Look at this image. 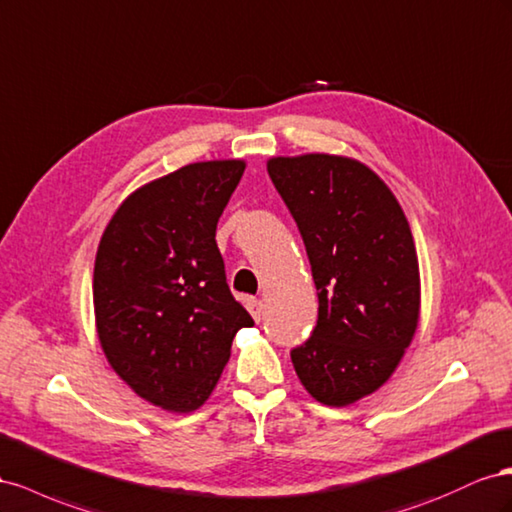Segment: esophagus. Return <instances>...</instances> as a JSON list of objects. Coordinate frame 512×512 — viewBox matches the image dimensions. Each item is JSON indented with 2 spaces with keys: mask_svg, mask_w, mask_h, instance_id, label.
Listing matches in <instances>:
<instances>
[{
  "mask_svg": "<svg viewBox=\"0 0 512 512\" xmlns=\"http://www.w3.org/2000/svg\"><path fill=\"white\" fill-rule=\"evenodd\" d=\"M246 309L251 311V315H253L255 321H261V317H264V300H257V298L248 300V302H246Z\"/></svg>",
  "mask_w": 512,
  "mask_h": 512,
  "instance_id": "1",
  "label": "esophagus"
}]
</instances>
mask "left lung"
I'll return each mask as SVG.
<instances>
[{"mask_svg": "<svg viewBox=\"0 0 512 512\" xmlns=\"http://www.w3.org/2000/svg\"><path fill=\"white\" fill-rule=\"evenodd\" d=\"M268 173L300 229L319 298L317 326L291 362L315 401L352 405L388 382L418 328L410 223L360 160L276 156Z\"/></svg>", "mask_w": 512, "mask_h": 512, "instance_id": "left-lung-1", "label": "left lung"}]
</instances>
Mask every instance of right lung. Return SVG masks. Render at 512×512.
Wrapping results in <instances>:
<instances>
[{"mask_svg":"<svg viewBox=\"0 0 512 512\" xmlns=\"http://www.w3.org/2000/svg\"><path fill=\"white\" fill-rule=\"evenodd\" d=\"M244 167V160H208L143 184L115 210L98 244L102 352L141 399L167 412L206 403L236 332L255 324L231 296L214 240Z\"/></svg>","mask_w":512,"mask_h":512,"instance_id":"right-lung-1","label":"right lung"}]
</instances>
